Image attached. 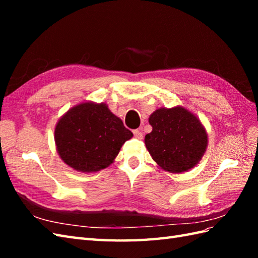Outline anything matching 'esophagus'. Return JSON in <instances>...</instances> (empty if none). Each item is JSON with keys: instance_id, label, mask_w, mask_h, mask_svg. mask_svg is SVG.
Here are the masks:
<instances>
[{"instance_id": "1", "label": "esophagus", "mask_w": 258, "mask_h": 258, "mask_svg": "<svg viewBox=\"0 0 258 258\" xmlns=\"http://www.w3.org/2000/svg\"><path fill=\"white\" fill-rule=\"evenodd\" d=\"M133 134H134V136L136 139H139V140H141L142 138H143V134H142V132L140 130H134L133 131Z\"/></svg>"}]
</instances>
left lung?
<instances>
[{"instance_id":"left-lung-1","label":"left lung","mask_w":258,"mask_h":258,"mask_svg":"<svg viewBox=\"0 0 258 258\" xmlns=\"http://www.w3.org/2000/svg\"><path fill=\"white\" fill-rule=\"evenodd\" d=\"M152 132L145 145L158 167L183 173L196 166L208 144L206 130L195 114L183 106L161 107L151 114Z\"/></svg>"}]
</instances>
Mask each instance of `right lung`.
Listing matches in <instances>:
<instances>
[{
	"instance_id": "obj_1",
	"label": "right lung",
	"mask_w": 258,
	"mask_h": 258,
	"mask_svg": "<svg viewBox=\"0 0 258 258\" xmlns=\"http://www.w3.org/2000/svg\"><path fill=\"white\" fill-rule=\"evenodd\" d=\"M133 138L105 103L83 102L70 108L54 131L62 161L82 173L98 172L114 162L120 147Z\"/></svg>"
}]
</instances>
